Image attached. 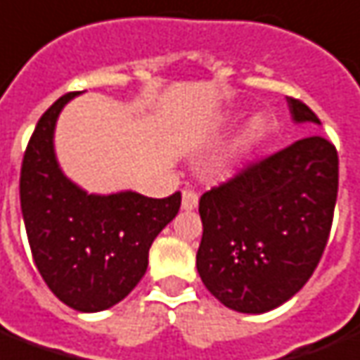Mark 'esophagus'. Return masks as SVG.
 <instances>
[{"instance_id":"1","label":"esophagus","mask_w":360,"mask_h":360,"mask_svg":"<svg viewBox=\"0 0 360 360\" xmlns=\"http://www.w3.org/2000/svg\"><path fill=\"white\" fill-rule=\"evenodd\" d=\"M181 197H183V198H181V208H183V210H193V208H197L198 195L195 193V191H191V188H185Z\"/></svg>"}]
</instances>
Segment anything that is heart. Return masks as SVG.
<instances>
[{"mask_svg":"<svg viewBox=\"0 0 360 360\" xmlns=\"http://www.w3.org/2000/svg\"><path fill=\"white\" fill-rule=\"evenodd\" d=\"M267 132H269L267 120L263 119V117H255V119L251 120L250 124H248L245 132H243V136H241L240 140L241 148H253V146H257L259 142H263V140H265Z\"/></svg>","mask_w":360,"mask_h":360,"instance_id":"obj_1","label":"heart"}]
</instances>
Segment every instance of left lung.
I'll return each mask as SVG.
<instances>
[{
    "mask_svg": "<svg viewBox=\"0 0 360 360\" xmlns=\"http://www.w3.org/2000/svg\"><path fill=\"white\" fill-rule=\"evenodd\" d=\"M286 101L296 122L320 124L306 103ZM338 187V150L311 134L206 191L198 200L197 269L210 294L243 314L292 298L328 245Z\"/></svg>",
    "mask_w": 360,
    "mask_h": 360,
    "instance_id": "1",
    "label": "left lung"
}]
</instances>
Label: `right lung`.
<instances>
[{
  "label": "right lung",
  "instance_id": "add662e5",
  "mask_svg": "<svg viewBox=\"0 0 360 360\" xmlns=\"http://www.w3.org/2000/svg\"><path fill=\"white\" fill-rule=\"evenodd\" d=\"M75 95H62L37 122L22 155L21 210L34 265L50 290L74 310L101 311L140 283L152 241L179 212L181 193L101 197L66 179L52 138L60 110Z\"/></svg>",
  "mask_w": 360,
  "mask_h": 360
}]
</instances>
